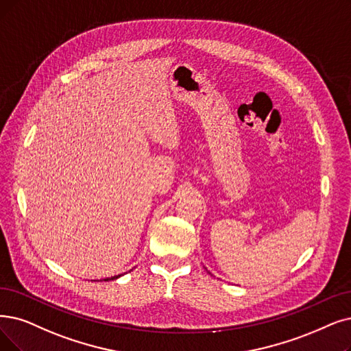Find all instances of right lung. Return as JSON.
<instances>
[{"label": "right lung", "instance_id": "1", "mask_svg": "<svg viewBox=\"0 0 351 351\" xmlns=\"http://www.w3.org/2000/svg\"><path fill=\"white\" fill-rule=\"evenodd\" d=\"M119 276H121V275H118V276H112V278H106L105 281H112V279H117V278H119Z\"/></svg>", "mask_w": 351, "mask_h": 351}]
</instances>
